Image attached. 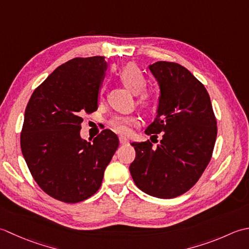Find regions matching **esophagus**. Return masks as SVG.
<instances>
[{
	"label": "esophagus",
	"mask_w": 249,
	"mask_h": 249,
	"mask_svg": "<svg viewBox=\"0 0 249 249\" xmlns=\"http://www.w3.org/2000/svg\"><path fill=\"white\" fill-rule=\"evenodd\" d=\"M119 142H120V144H126L128 143V139H125L124 136H119Z\"/></svg>",
	"instance_id": "esophagus-1"
}]
</instances>
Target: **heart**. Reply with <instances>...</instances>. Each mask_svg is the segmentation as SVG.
Masks as SVG:
<instances>
[{"label":"heart","instance_id":"heart-1","mask_svg":"<svg viewBox=\"0 0 249 249\" xmlns=\"http://www.w3.org/2000/svg\"><path fill=\"white\" fill-rule=\"evenodd\" d=\"M119 78L126 88L134 94H138V103L145 109L153 107L155 99L153 93L144 90L146 88V78L142 71L134 64H128L120 70ZM103 88H101L102 93ZM140 124V119L135 115H114L108 120L111 129L120 134H129L132 126Z\"/></svg>","mask_w":249,"mask_h":249}]
</instances>
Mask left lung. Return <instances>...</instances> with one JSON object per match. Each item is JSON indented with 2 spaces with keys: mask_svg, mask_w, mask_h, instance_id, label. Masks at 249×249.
Returning a JSON list of instances; mask_svg holds the SVG:
<instances>
[{
  "mask_svg": "<svg viewBox=\"0 0 249 249\" xmlns=\"http://www.w3.org/2000/svg\"><path fill=\"white\" fill-rule=\"evenodd\" d=\"M160 86L158 113L145 133L162 140L131 143L135 159L130 173L145 194L176 197L199 180L212 159L217 121L209 92L182 65L159 61L149 65ZM153 141V140H151Z\"/></svg>",
  "mask_w": 249,
  "mask_h": 249,
  "instance_id": "8db88e82",
  "label": "left lung"
}]
</instances>
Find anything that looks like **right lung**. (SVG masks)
Segmentation results:
<instances>
[{
  "label": "right lung",
  "instance_id": "add662e5",
  "mask_svg": "<svg viewBox=\"0 0 249 249\" xmlns=\"http://www.w3.org/2000/svg\"><path fill=\"white\" fill-rule=\"evenodd\" d=\"M104 57L74 58L34 90L25 107L20 146L31 175L44 192L64 203L88 199L102 184L118 148L113 131L92 143L80 138L83 116L98 109Z\"/></svg>",
  "mask_w": 249,
  "mask_h": 249
}]
</instances>
